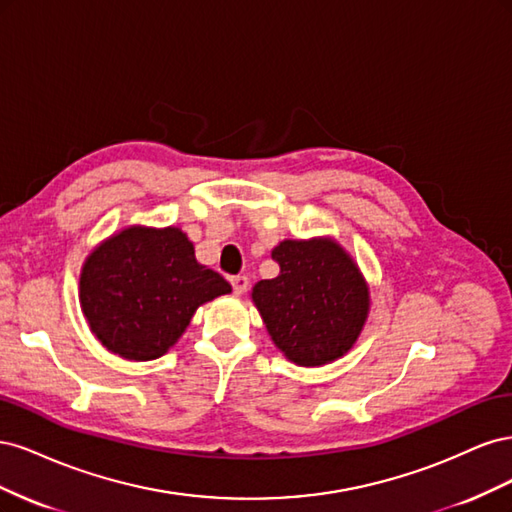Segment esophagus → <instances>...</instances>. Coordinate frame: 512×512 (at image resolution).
Wrapping results in <instances>:
<instances>
[{"mask_svg": "<svg viewBox=\"0 0 512 512\" xmlns=\"http://www.w3.org/2000/svg\"><path fill=\"white\" fill-rule=\"evenodd\" d=\"M230 286H232V292H235V294H243L247 290V286H250V280H247L245 275H232Z\"/></svg>", "mask_w": 512, "mask_h": 512, "instance_id": "1", "label": "esophagus"}]
</instances>
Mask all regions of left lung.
<instances>
[{"label":"left lung","instance_id":"1","mask_svg":"<svg viewBox=\"0 0 512 512\" xmlns=\"http://www.w3.org/2000/svg\"><path fill=\"white\" fill-rule=\"evenodd\" d=\"M271 256L280 275L260 280L252 299L275 346L303 367L339 359L359 337L369 307L352 258L329 239L282 241Z\"/></svg>","mask_w":512,"mask_h":512}]
</instances>
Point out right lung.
Here are the masks:
<instances>
[{"instance_id": "add662e5", "label": "right lung", "mask_w": 512, "mask_h": 512, "mask_svg": "<svg viewBox=\"0 0 512 512\" xmlns=\"http://www.w3.org/2000/svg\"><path fill=\"white\" fill-rule=\"evenodd\" d=\"M224 277L198 265L179 228H126L96 247L81 273L91 331L123 359L151 361L173 346L198 305L228 294Z\"/></svg>"}]
</instances>
